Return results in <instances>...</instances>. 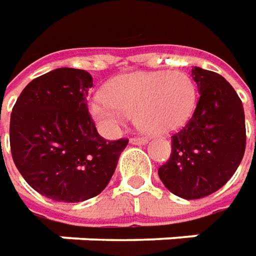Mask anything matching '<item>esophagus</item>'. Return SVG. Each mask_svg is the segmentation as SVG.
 <instances>
[{
    "mask_svg": "<svg viewBox=\"0 0 256 256\" xmlns=\"http://www.w3.org/2000/svg\"><path fill=\"white\" fill-rule=\"evenodd\" d=\"M130 142L132 144V145H144V144H146L148 141L145 138H131Z\"/></svg>",
    "mask_w": 256,
    "mask_h": 256,
    "instance_id": "obj_1",
    "label": "esophagus"
}]
</instances>
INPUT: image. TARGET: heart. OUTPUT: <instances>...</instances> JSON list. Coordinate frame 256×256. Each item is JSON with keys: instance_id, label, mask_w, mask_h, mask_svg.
I'll return each mask as SVG.
<instances>
[{"instance_id": "obj_1", "label": "heart", "mask_w": 256, "mask_h": 256, "mask_svg": "<svg viewBox=\"0 0 256 256\" xmlns=\"http://www.w3.org/2000/svg\"><path fill=\"white\" fill-rule=\"evenodd\" d=\"M196 98V85L185 72H135L112 80L105 96L92 98L90 111L110 132L135 114V124L142 132L165 135L186 124Z\"/></svg>"}]
</instances>
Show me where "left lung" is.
<instances>
[{
	"instance_id": "1",
	"label": "left lung",
	"mask_w": 256,
	"mask_h": 256,
	"mask_svg": "<svg viewBox=\"0 0 256 256\" xmlns=\"http://www.w3.org/2000/svg\"><path fill=\"white\" fill-rule=\"evenodd\" d=\"M200 100L186 125L171 136V155L158 168L176 196L198 200L218 191L236 171L246 145L242 101L220 74L192 68Z\"/></svg>"
}]
</instances>
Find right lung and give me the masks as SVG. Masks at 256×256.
<instances>
[{
  "label": "right lung",
  "mask_w": 256,
  "mask_h": 256,
  "mask_svg": "<svg viewBox=\"0 0 256 256\" xmlns=\"http://www.w3.org/2000/svg\"><path fill=\"white\" fill-rule=\"evenodd\" d=\"M92 76L58 68L32 80L11 112L10 145L26 184L50 200L81 202L104 191L126 138L105 141L98 134L86 95Z\"/></svg>",
  "instance_id": "obj_1"
}]
</instances>
